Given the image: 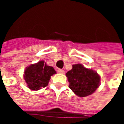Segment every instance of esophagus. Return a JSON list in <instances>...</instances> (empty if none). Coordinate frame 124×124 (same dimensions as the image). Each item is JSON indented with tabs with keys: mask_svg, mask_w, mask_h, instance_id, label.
<instances>
[{
	"mask_svg": "<svg viewBox=\"0 0 124 124\" xmlns=\"http://www.w3.org/2000/svg\"><path fill=\"white\" fill-rule=\"evenodd\" d=\"M57 71H58V72L60 73V74H64L65 73L64 70H62V69H60V68H58Z\"/></svg>",
	"mask_w": 124,
	"mask_h": 124,
	"instance_id": "esophagus-1",
	"label": "esophagus"
}]
</instances>
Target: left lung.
Here are the masks:
<instances>
[{"label":"left lung","instance_id":"obj_1","mask_svg":"<svg viewBox=\"0 0 124 124\" xmlns=\"http://www.w3.org/2000/svg\"><path fill=\"white\" fill-rule=\"evenodd\" d=\"M66 75L70 83L69 88L80 97L91 95L99 87L100 76L80 64L72 65V70Z\"/></svg>","mask_w":124,"mask_h":124}]
</instances>
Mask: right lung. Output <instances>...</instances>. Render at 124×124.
I'll use <instances>...</instances> for the list:
<instances>
[{
    "mask_svg": "<svg viewBox=\"0 0 124 124\" xmlns=\"http://www.w3.org/2000/svg\"><path fill=\"white\" fill-rule=\"evenodd\" d=\"M56 73L54 68L47 66L44 61H40L26 69L24 78L29 88L32 90H38L46 87L50 76Z\"/></svg>",
    "mask_w": 124,
    "mask_h": 124,
    "instance_id": "add662e5",
    "label": "right lung"
}]
</instances>
